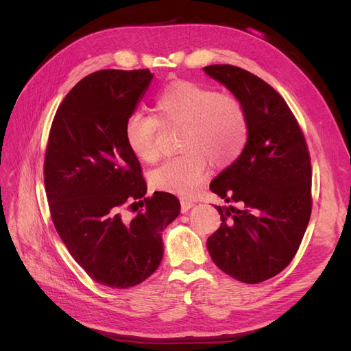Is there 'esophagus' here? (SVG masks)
<instances>
[{
    "mask_svg": "<svg viewBox=\"0 0 351 351\" xmlns=\"http://www.w3.org/2000/svg\"><path fill=\"white\" fill-rule=\"evenodd\" d=\"M195 206V202H192V200H182V212H187V210H190Z\"/></svg>",
    "mask_w": 351,
    "mask_h": 351,
    "instance_id": "34e87169",
    "label": "esophagus"
}]
</instances>
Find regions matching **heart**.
<instances>
[{
    "label": "heart",
    "instance_id": "1",
    "mask_svg": "<svg viewBox=\"0 0 351 351\" xmlns=\"http://www.w3.org/2000/svg\"><path fill=\"white\" fill-rule=\"evenodd\" d=\"M159 123L184 127L182 156L171 158L151 173V184L180 197H193L209 174V161L218 168L232 164L249 139V123L243 105L231 97L202 84L177 80L155 98ZM155 117L137 110L127 117L124 139L132 154L154 164L159 149Z\"/></svg>",
    "mask_w": 351,
    "mask_h": 351
}]
</instances>
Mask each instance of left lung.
Instances as JSON below:
<instances>
[{
	"instance_id": "1",
	"label": "left lung",
	"mask_w": 351,
	"mask_h": 351,
	"mask_svg": "<svg viewBox=\"0 0 351 351\" xmlns=\"http://www.w3.org/2000/svg\"><path fill=\"white\" fill-rule=\"evenodd\" d=\"M243 105L246 147L219 173L210 190L244 208L215 206L221 226L206 247L217 267L241 282L280 274L299 250L312 212V167L303 133L281 95L240 67H204Z\"/></svg>"
}]
</instances>
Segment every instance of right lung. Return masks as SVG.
<instances>
[{
	"instance_id": "obj_1",
	"label": "right lung",
	"mask_w": 351,
	"mask_h": 351,
	"mask_svg": "<svg viewBox=\"0 0 351 351\" xmlns=\"http://www.w3.org/2000/svg\"><path fill=\"white\" fill-rule=\"evenodd\" d=\"M152 79L146 69L89 74L61 102L49 132L44 180L52 222L84 272L111 289L151 277L164 256L162 231L180 214L171 193L145 197L141 164L124 139L127 117ZM129 203L145 206L133 220L122 215Z\"/></svg>"
}]
</instances>
